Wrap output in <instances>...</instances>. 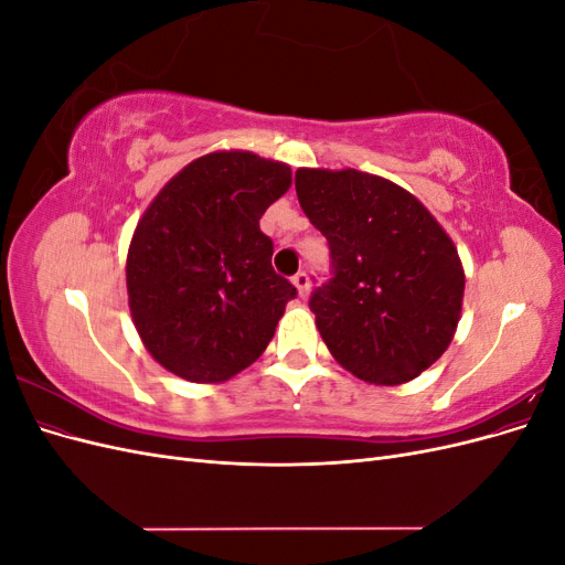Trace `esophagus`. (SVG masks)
Returning <instances> with one entry per match:
<instances>
[{"label":"esophagus","instance_id":"1","mask_svg":"<svg viewBox=\"0 0 565 565\" xmlns=\"http://www.w3.org/2000/svg\"><path fill=\"white\" fill-rule=\"evenodd\" d=\"M292 282H295V287H297V292H299V297L303 299L306 295H309V289H311V280H309V273H303V270H299L297 276L292 278Z\"/></svg>","mask_w":565,"mask_h":565}]
</instances>
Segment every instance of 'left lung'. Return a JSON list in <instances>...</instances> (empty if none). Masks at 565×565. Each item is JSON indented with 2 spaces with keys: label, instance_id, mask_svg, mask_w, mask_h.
<instances>
[{
  "label": "left lung",
  "instance_id": "obj_1",
  "mask_svg": "<svg viewBox=\"0 0 565 565\" xmlns=\"http://www.w3.org/2000/svg\"><path fill=\"white\" fill-rule=\"evenodd\" d=\"M303 214L330 245L332 278L311 295L318 332L358 380L396 386L450 347L465 268L405 188L358 169H297Z\"/></svg>",
  "mask_w": 565,
  "mask_h": 565
}]
</instances>
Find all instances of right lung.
I'll return each mask as SVG.
<instances>
[{"instance_id":"obj_1","label":"right lung","mask_w":565,"mask_h":565,"mask_svg":"<svg viewBox=\"0 0 565 565\" xmlns=\"http://www.w3.org/2000/svg\"><path fill=\"white\" fill-rule=\"evenodd\" d=\"M289 185L282 162L216 150L150 202L129 245L127 292L136 332L162 367L216 384L266 351L297 287L273 270L259 218Z\"/></svg>"}]
</instances>
